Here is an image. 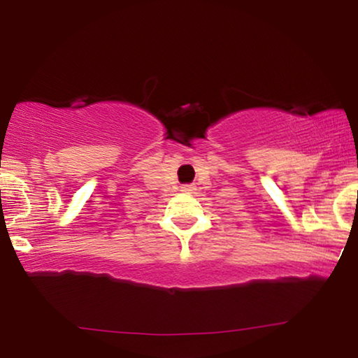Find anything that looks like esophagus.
<instances>
[{
  "label": "esophagus",
  "mask_w": 358,
  "mask_h": 358,
  "mask_svg": "<svg viewBox=\"0 0 358 358\" xmlns=\"http://www.w3.org/2000/svg\"><path fill=\"white\" fill-rule=\"evenodd\" d=\"M194 189L196 188L193 185H183V186H181V191H183V193H193Z\"/></svg>",
  "instance_id": "1"
}]
</instances>
